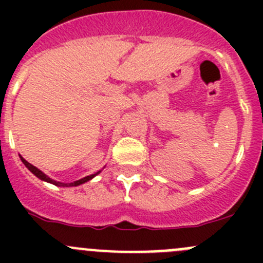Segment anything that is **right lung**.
<instances>
[{
    "label": "right lung",
    "instance_id": "obj_1",
    "mask_svg": "<svg viewBox=\"0 0 263 263\" xmlns=\"http://www.w3.org/2000/svg\"><path fill=\"white\" fill-rule=\"evenodd\" d=\"M18 156H20V159H21V161H23V163H24V165H25L26 168H28L29 171H30L31 173L34 174V176L38 177V178H39V179H42V181L48 182V183H52V184H54V185H58V187H76V185L84 184V183L89 182L90 179H92V178H94L95 176H98V174H99L100 172H102V171H99V172H97V173H94V174H90V176L84 177V178L79 179V181L71 182V183H62V182H57V181H54V179L49 178V177L47 176V174H44L43 172L41 171V169H38V168H36V166H34L33 164L28 163V161H26L25 159H24L23 156H21V155H18Z\"/></svg>",
    "mask_w": 263,
    "mask_h": 263
}]
</instances>
